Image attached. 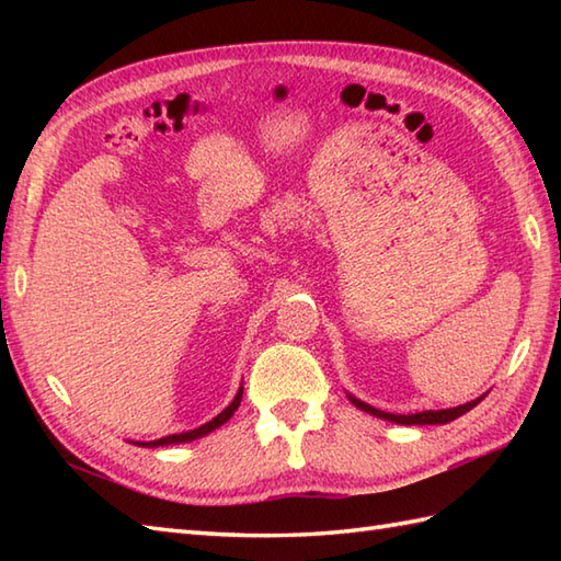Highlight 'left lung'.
Segmentation results:
<instances>
[{
	"label": "left lung",
	"instance_id": "obj_1",
	"mask_svg": "<svg viewBox=\"0 0 561 561\" xmlns=\"http://www.w3.org/2000/svg\"><path fill=\"white\" fill-rule=\"evenodd\" d=\"M350 400H352L359 410H364V412H368V414H374V416H380V420L396 422V424H448V422L456 420V416H460V414H465V412H470V410L474 408V404L484 400V396L478 398V400L468 402V404H460V408H453V410H436V412H434V410H426V412H416V414H390V412H380V410L371 408V404H366V402L356 400V398H352V396H350Z\"/></svg>",
	"mask_w": 561,
	"mask_h": 561
}]
</instances>
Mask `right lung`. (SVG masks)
<instances>
[{
	"label": "right lung",
	"mask_w": 561,
	"mask_h": 561,
	"mask_svg": "<svg viewBox=\"0 0 561 561\" xmlns=\"http://www.w3.org/2000/svg\"><path fill=\"white\" fill-rule=\"evenodd\" d=\"M241 398H243V388L238 390V396L233 398V402L229 404V408H226L221 414L214 416L211 422L202 424L199 428H193V432H185V434H173V436H165V438H159V440H149V444H139V446H151V448H157V446H169V444H185V440H193V438L205 436V434L214 432V428H217V426H221L224 422H229V420H231L233 412L238 410V404H241Z\"/></svg>",
	"instance_id": "right-lung-1"
}]
</instances>
